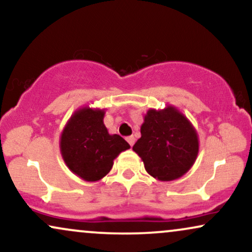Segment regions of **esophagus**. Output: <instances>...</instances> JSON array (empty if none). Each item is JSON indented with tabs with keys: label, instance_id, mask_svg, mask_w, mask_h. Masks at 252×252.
Returning <instances> with one entry per match:
<instances>
[{
	"label": "esophagus",
	"instance_id": "1",
	"mask_svg": "<svg viewBox=\"0 0 252 252\" xmlns=\"http://www.w3.org/2000/svg\"><path fill=\"white\" fill-rule=\"evenodd\" d=\"M126 141H128L130 147H132V145H134V143H135V137H134V136H128V137H126Z\"/></svg>",
	"mask_w": 252,
	"mask_h": 252
}]
</instances>
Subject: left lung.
Returning <instances> with one entry per match:
<instances>
[{"instance_id":"1","label":"left lung","mask_w":252,"mask_h":252,"mask_svg":"<svg viewBox=\"0 0 252 252\" xmlns=\"http://www.w3.org/2000/svg\"><path fill=\"white\" fill-rule=\"evenodd\" d=\"M198 149L196 129L174 105L160 110L149 109L141 126V138L132 147L148 174L162 182L187 174L195 163Z\"/></svg>"}]
</instances>
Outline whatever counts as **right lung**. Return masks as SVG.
I'll return each mask as SVG.
<instances>
[{
  "mask_svg": "<svg viewBox=\"0 0 252 252\" xmlns=\"http://www.w3.org/2000/svg\"><path fill=\"white\" fill-rule=\"evenodd\" d=\"M104 109L83 107L69 118L60 138V150L69 170L86 182H97L130 145L120 135H110L103 123Z\"/></svg>",
  "mask_w": 252,
  "mask_h": 252,
  "instance_id": "add662e5",
  "label": "right lung"
}]
</instances>
